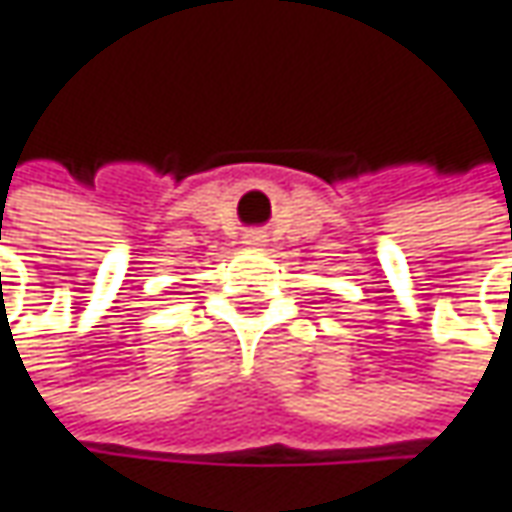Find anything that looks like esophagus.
<instances>
[{
    "label": "esophagus",
    "mask_w": 512,
    "mask_h": 512,
    "mask_svg": "<svg viewBox=\"0 0 512 512\" xmlns=\"http://www.w3.org/2000/svg\"><path fill=\"white\" fill-rule=\"evenodd\" d=\"M255 240H257V237H249V240H246V243H255Z\"/></svg>",
    "instance_id": "obj_1"
}]
</instances>
